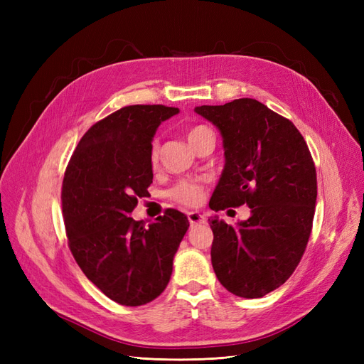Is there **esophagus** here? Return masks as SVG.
I'll return each mask as SVG.
<instances>
[{
  "label": "esophagus",
  "instance_id": "obj_1",
  "mask_svg": "<svg viewBox=\"0 0 364 364\" xmlns=\"http://www.w3.org/2000/svg\"><path fill=\"white\" fill-rule=\"evenodd\" d=\"M186 215H188V222H190L191 226H194V225H205L206 223L205 217L202 214H199V213H188Z\"/></svg>",
  "mask_w": 364,
  "mask_h": 364
}]
</instances>
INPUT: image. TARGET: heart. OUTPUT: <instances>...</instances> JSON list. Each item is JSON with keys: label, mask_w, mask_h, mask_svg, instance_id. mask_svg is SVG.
I'll return each mask as SVG.
<instances>
[{"label": "heart", "mask_w": 364, "mask_h": 364, "mask_svg": "<svg viewBox=\"0 0 364 364\" xmlns=\"http://www.w3.org/2000/svg\"><path fill=\"white\" fill-rule=\"evenodd\" d=\"M209 135H214L211 129L202 124H197L188 130V141L193 147H196L205 136H209ZM158 159H159V147L156 142H153L149 153V161L151 167H156ZM168 196L174 202L182 203L185 206H196L199 205L203 199L205 185L197 181H181L168 191Z\"/></svg>", "instance_id": "1"}]
</instances>
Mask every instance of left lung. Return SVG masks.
I'll list each match as a JSON object with an SVG mask.
<instances>
[{
	"instance_id": "1",
	"label": "left lung",
	"mask_w": 364,
	"mask_h": 364,
	"mask_svg": "<svg viewBox=\"0 0 364 364\" xmlns=\"http://www.w3.org/2000/svg\"><path fill=\"white\" fill-rule=\"evenodd\" d=\"M194 111L223 136L226 164L209 208L247 205L252 213L237 228L209 218L215 277L235 296L262 297L291 277L311 234L317 178L310 149L290 119L253 98Z\"/></svg>"
}]
</instances>
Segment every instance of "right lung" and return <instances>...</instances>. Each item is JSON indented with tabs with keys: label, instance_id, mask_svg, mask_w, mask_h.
I'll return each mask as SVG.
<instances>
[{
	"label": "right lung",
	"instance_id": "add662e5",
	"mask_svg": "<svg viewBox=\"0 0 364 364\" xmlns=\"http://www.w3.org/2000/svg\"><path fill=\"white\" fill-rule=\"evenodd\" d=\"M178 112L164 105L118 109L90 127L65 170L60 197L70 250L86 278L119 305H144L165 290L190 226L173 208L149 226L129 215L153 181L151 138Z\"/></svg>",
	"mask_w": 364,
	"mask_h": 364
}]
</instances>
